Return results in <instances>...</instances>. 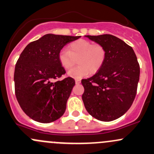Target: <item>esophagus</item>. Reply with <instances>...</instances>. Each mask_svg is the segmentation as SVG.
I'll list each match as a JSON object with an SVG mask.
<instances>
[{
  "label": "esophagus",
  "instance_id": "34e87169",
  "mask_svg": "<svg viewBox=\"0 0 154 154\" xmlns=\"http://www.w3.org/2000/svg\"><path fill=\"white\" fill-rule=\"evenodd\" d=\"M75 82H76V84H80V82H81L80 79H76V80H75Z\"/></svg>",
  "mask_w": 154,
  "mask_h": 154
}]
</instances>
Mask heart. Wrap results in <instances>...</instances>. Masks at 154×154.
<instances>
[{
  "mask_svg": "<svg viewBox=\"0 0 154 154\" xmlns=\"http://www.w3.org/2000/svg\"><path fill=\"white\" fill-rule=\"evenodd\" d=\"M107 58L105 47L99 44L85 39L72 42L68 50H61L58 53V59L62 66L69 69L75 64L77 59L78 66L68 72V75L74 78H81L95 74L104 65Z\"/></svg>",
  "mask_w": 154,
  "mask_h": 154,
  "instance_id": "obj_1",
  "label": "heart"
}]
</instances>
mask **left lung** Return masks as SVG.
I'll return each instance as SVG.
<instances>
[{"label":"left lung","mask_w":154,"mask_h":154,"mask_svg":"<svg viewBox=\"0 0 154 154\" xmlns=\"http://www.w3.org/2000/svg\"><path fill=\"white\" fill-rule=\"evenodd\" d=\"M102 45L107 58L100 70L82 80V96L88 112L102 121H112L127 112L137 94L140 65L132 47L110 34L85 36Z\"/></svg>","instance_id":"obj_1"}]
</instances>
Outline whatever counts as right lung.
Instances as JSON below:
<instances>
[{
  "instance_id": "right-lung-1",
  "label": "right lung",
  "mask_w": 154,
  "mask_h": 154,
  "mask_svg": "<svg viewBox=\"0 0 154 154\" xmlns=\"http://www.w3.org/2000/svg\"><path fill=\"white\" fill-rule=\"evenodd\" d=\"M79 36L49 33L30 42L20 54L14 69L15 95L24 112L40 123H50L65 112L66 102L75 85L66 73L58 53Z\"/></svg>"
}]
</instances>
